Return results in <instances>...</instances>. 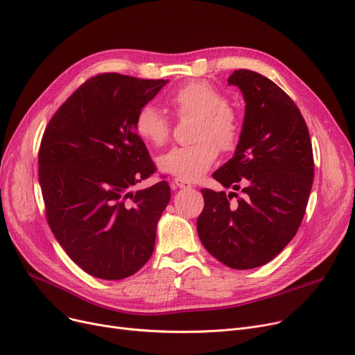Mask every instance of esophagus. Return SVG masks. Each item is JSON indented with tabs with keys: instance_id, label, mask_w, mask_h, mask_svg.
Here are the masks:
<instances>
[{
	"instance_id": "esophagus-1",
	"label": "esophagus",
	"mask_w": 355,
	"mask_h": 355,
	"mask_svg": "<svg viewBox=\"0 0 355 355\" xmlns=\"http://www.w3.org/2000/svg\"><path fill=\"white\" fill-rule=\"evenodd\" d=\"M173 182H174L175 187H178V189H191V187H193L191 182L184 181V180H181V178H174Z\"/></svg>"
}]
</instances>
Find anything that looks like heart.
Instances as JSON below:
<instances>
[{"instance_id":"obj_1","label":"heart","mask_w":355,"mask_h":355,"mask_svg":"<svg viewBox=\"0 0 355 355\" xmlns=\"http://www.w3.org/2000/svg\"><path fill=\"white\" fill-rule=\"evenodd\" d=\"M178 116H196L187 146H175L161 155L158 168L184 181H196L206 174L221 151H232L240 137V121L227 99L207 82H190L168 98ZM138 137L153 146L164 145L170 138L171 125L153 103L142 105L134 121Z\"/></svg>"}]
</instances>
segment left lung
Returning a JSON list of instances; mask_svg holds the SVG:
<instances>
[{"label":"left lung","mask_w":355,"mask_h":355,"mask_svg":"<svg viewBox=\"0 0 355 355\" xmlns=\"http://www.w3.org/2000/svg\"><path fill=\"white\" fill-rule=\"evenodd\" d=\"M229 85L243 93L245 121L233 158L213 178L233 191L201 190L197 232L211 256L243 270L270 262L300 229L313 182V155L301 110L281 87L246 69L234 70Z\"/></svg>","instance_id":"left-lung-1"}]
</instances>
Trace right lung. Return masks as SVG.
Wrapping results in <instances>:
<instances>
[{
	"instance_id": "right-lung-1",
	"label": "right lung",
	"mask_w": 355,
	"mask_h": 355,
	"mask_svg": "<svg viewBox=\"0 0 355 355\" xmlns=\"http://www.w3.org/2000/svg\"><path fill=\"white\" fill-rule=\"evenodd\" d=\"M166 83L98 74L59 107L43 134L39 180L49 226L73 262L95 277L125 279L154 252L171 190L159 181L132 191L155 171L134 121Z\"/></svg>"
}]
</instances>
